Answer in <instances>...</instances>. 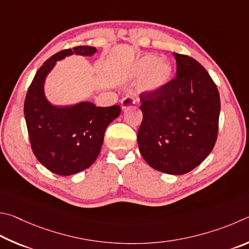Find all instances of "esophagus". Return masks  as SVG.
Segmentation results:
<instances>
[{"mask_svg": "<svg viewBox=\"0 0 249 249\" xmlns=\"http://www.w3.org/2000/svg\"><path fill=\"white\" fill-rule=\"evenodd\" d=\"M134 104H136V100H134V98L131 97V96H125V97H124L121 100V107L124 110L128 109L129 107H131Z\"/></svg>", "mask_w": 249, "mask_h": 249, "instance_id": "obj_1", "label": "esophagus"}]
</instances>
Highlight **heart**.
<instances>
[{"instance_id":"obj_1","label":"heart","mask_w":249,"mask_h":249,"mask_svg":"<svg viewBox=\"0 0 249 249\" xmlns=\"http://www.w3.org/2000/svg\"><path fill=\"white\" fill-rule=\"evenodd\" d=\"M129 75L133 80L143 77L140 83L143 93H155L171 81L173 65L168 60H160L158 55H143L134 62Z\"/></svg>"}]
</instances>
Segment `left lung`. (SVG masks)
Instances as JSON below:
<instances>
[{"label": "left lung", "mask_w": 249, "mask_h": 249, "mask_svg": "<svg viewBox=\"0 0 249 249\" xmlns=\"http://www.w3.org/2000/svg\"><path fill=\"white\" fill-rule=\"evenodd\" d=\"M174 56L177 76L155 93L140 94L138 144L151 167L182 175L214 147L221 103L216 85L197 60L175 52Z\"/></svg>", "instance_id": "obj_1"}]
</instances>
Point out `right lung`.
<instances>
[{
	"mask_svg": "<svg viewBox=\"0 0 249 249\" xmlns=\"http://www.w3.org/2000/svg\"><path fill=\"white\" fill-rule=\"evenodd\" d=\"M95 52L94 47L78 46L53 54L38 70L26 94L24 115L32 150L39 162L56 175H74L89 168L102 149L108 124L120 115L118 105L96 107L83 102L56 107L43 93L46 76L56 61L73 53L93 55Z\"/></svg>",
	"mask_w": 249,
	"mask_h": 249,
	"instance_id": "obj_1",
	"label": "right lung"
}]
</instances>
